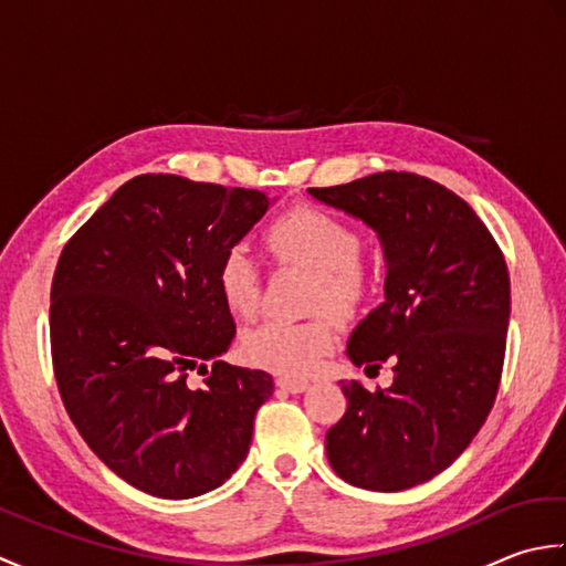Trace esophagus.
I'll list each match as a JSON object with an SVG mask.
<instances>
[{
    "instance_id": "1",
    "label": "esophagus",
    "mask_w": 566,
    "mask_h": 566,
    "mask_svg": "<svg viewBox=\"0 0 566 566\" xmlns=\"http://www.w3.org/2000/svg\"><path fill=\"white\" fill-rule=\"evenodd\" d=\"M276 387L290 391V394H302V391L308 389V381L292 379V377H280V379H276Z\"/></svg>"
}]
</instances>
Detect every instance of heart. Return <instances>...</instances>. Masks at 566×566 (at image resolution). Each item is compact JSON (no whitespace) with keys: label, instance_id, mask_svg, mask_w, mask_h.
Listing matches in <instances>:
<instances>
[{"label":"heart","instance_id":"1","mask_svg":"<svg viewBox=\"0 0 566 566\" xmlns=\"http://www.w3.org/2000/svg\"><path fill=\"white\" fill-rule=\"evenodd\" d=\"M262 245L276 268H296L311 274L306 308L316 316L298 323L264 321L245 331L240 347L258 367L290 377L311 375L335 347L331 316L353 321L375 290V270L363 252V233L338 213L314 203H296L268 223ZM216 286L233 316L252 318L258 314L262 276L243 248H231L221 258Z\"/></svg>","mask_w":566,"mask_h":566}]
</instances>
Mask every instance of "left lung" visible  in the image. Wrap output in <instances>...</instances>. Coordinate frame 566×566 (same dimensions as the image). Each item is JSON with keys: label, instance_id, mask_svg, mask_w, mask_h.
<instances>
[{"label": "left lung", "instance_id": "obj_1", "mask_svg": "<svg viewBox=\"0 0 566 566\" xmlns=\"http://www.w3.org/2000/svg\"><path fill=\"white\" fill-rule=\"evenodd\" d=\"M308 191L375 228L387 258V298L353 331L347 357L367 371L391 359L394 384H343L347 411L326 436L328 462L359 489L423 484L467 450L496 401L506 258L474 209L428 177L387 170Z\"/></svg>", "mask_w": 566, "mask_h": 566}]
</instances>
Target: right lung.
<instances>
[{"label": "right lung", "mask_w": 566, "mask_h": 566, "mask_svg": "<svg viewBox=\"0 0 566 566\" xmlns=\"http://www.w3.org/2000/svg\"><path fill=\"white\" fill-rule=\"evenodd\" d=\"M270 203L260 189L140 175L60 252L51 284L60 399L92 452L150 496L207 494L248 457L274 381L219 357L235 323L216 270ZM189 370L208 375L199 390Z\"/></svg>", "instance_id": "obj_1"}]
</instances>
